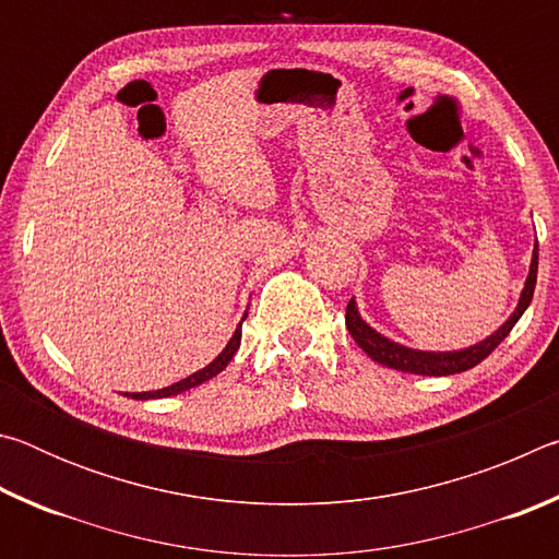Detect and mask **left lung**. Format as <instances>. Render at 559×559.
I'll list each match as a JSON object with an SVG mask.
<instances>
[{
    "label": "left lung",
    "instance_id": "left-lung-1",
    "mask_svg": "<svg viewBox=\"0 0 559 559\" xmlns=\"http://www.w3.org/2000/svg\"><path fill=\"white\" fill-rule=\"evenodd\" d=\"M535 283H537V239H535V249H533V261H530V273L525 278V288H523V293H520V300H518V308L513 310V316H510L493 335H488L486 340H480L478 345H471L466 349H451V353H427V349H412V347L394 343V340L384 337L382 333H377L374 328L365 323L362 316H359V310H357L355 298H349V302H347L345 325L355 343L362 347L365 353L374 359V362L392 367V370L409 372V374H424V377H447V374L466 372V370H471V367H476L480 359H486L510 335V330L515 328L520 316L525 313L530 300H533Z\"/></svg>",
    "mask_w": 559,
    "mask_h": 559
}]
</instances>
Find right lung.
Masks as SVG:
<instances>
[{"instance_id":"1","label":"right lung","mask_w":559,"mask_h":559,"mask_svg":"<svg viewBox=\"0 0 559 559\" xmlns=\"http://www.w3.org/2000/svg\"><path fill=\"white\" fill-rule=\"evenodd\" d=\"M243 320H246V313L241 318V323H243ZM241 323H239V328H236V333L231 335L229 343H226V347L212 359L210 365L204 367V370L189 374V377H185V380H179V382L169 384V386H163V390H155V392H126V396H132V400H163V396H173V394H179V392H187V390H192V386H200L206 380H212V377L219 374L224 367L231 362V357L236 355V349H239V345H241Z\"/></svg>"}]
</instances>
